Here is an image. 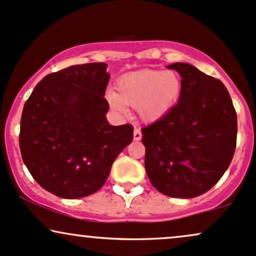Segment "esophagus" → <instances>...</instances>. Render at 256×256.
Returning a JSON list of instances; mask_svg holds the SVG:
<instances>
[{"label":"esophagus","instance_id":"obj_1","mask_svg":"<svg viewBox=\"0 0 256 256\" xmlns=\"http://www.w3.org/2000/svg\"><path fill=\"white\" fill-rule=\"evenodd\" d=\"M141 138H142V134H141V130H140V129L135 128V129H134V140H135V141H139V140H141Z\"/></svg>","mask_w":256,"mask_h":256}]
</instances>
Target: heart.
I'll return each mask as SVG.
<instances>
[{"label": "heart", "instance_id": "1", "mask_svg": "<svg viewBox=\"0 0 256 256\" xmlns=\"http://www.w3.org/2000/svg\"><path fill=\"white\" fill-rule=\"evenodd\" d=\"M181 92L182 79L175 72L144 69L120 78L117 93H108V100L117 111H124L126 105L138 108L140 118L153 123L175 106Z\"/></svg>", "mask_w": 256, "mask_h": 256}]
</instances>
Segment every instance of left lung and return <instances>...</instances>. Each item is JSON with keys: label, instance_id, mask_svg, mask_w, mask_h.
<instances>
[{"label": "left lung", "instance_id": "left-lung-1", "mask_svg": "<svg viewBox=\"0 0 256 256\" xmlns=\"http://www.w3.org/2000/svg\"><path fill=\"white\" fill-rule=\"evenodd\" d=\"M182 78L178 103L141 129L145 169L152 186L171 198L199 196L232 160L237 115L226 87L189 63L168 66Z\"/></svg>", "mask_w": 256, "mask_h": 256}]
</instances>
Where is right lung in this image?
Here are the masks:
<instances>
[{
  "instance_id": "right-lung-1",
  "label": "right lung",
  "mask_w": 256,
  "mask_h": 256,
  "mask_svg": "<svg viewBox=\"0 0 256 256\" xmlns=\"http://www.w3.org/2000/svg\"><path fill=\"white\" fill-rule=\"evenodd\" d=\"M103 62L48 74L24 105L21 157L40 187L79 199L99 190L117 156L133 140V126H111L104 98L110 74Z\"/></svg>"
}]
</instances>
